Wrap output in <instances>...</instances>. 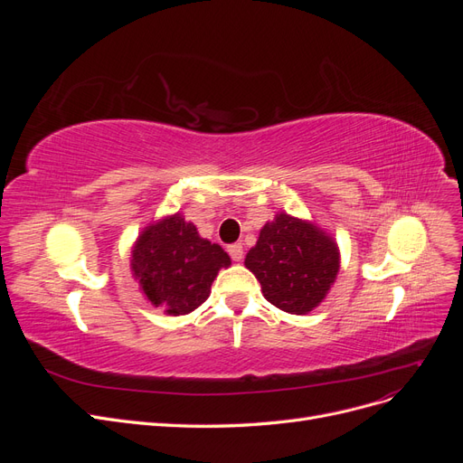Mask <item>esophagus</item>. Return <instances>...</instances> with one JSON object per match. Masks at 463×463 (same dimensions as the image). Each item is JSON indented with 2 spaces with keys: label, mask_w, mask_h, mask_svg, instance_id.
<instances>
[{
  "label": "esophagus",
  "mask_w": 463,
  "mask_h": 463,
  "mask_svg": "<svg viewBox=\"0 0 463 463\" xmlns=\"http://www.w3.org/2000/svg\"><path fill=\"white\" fill-rule=\"evenodd\" d=\"M228 253H230L232 260L240 262V260L243 259V245H241V243H232V245H228Z\"/></svg>",
  "instance_id": "1"
}]
</instances>
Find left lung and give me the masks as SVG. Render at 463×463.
<instances>
[{"mask_svg":"<svg viewBox=\"0 0 463 463\" xmlns=\"http://www.w3.org/2000/svg\"><path fill=\"white\" fill-rule=\"evenodd\" d=\"M245 266L278 309L305 315L325 299L338 274L340 255L335 243L313 223L278 214L260 230Z\"/></svg>","mask_w":463,"mask_h":463,"instance_id":"8db88e82","label":"left lung"}]
</instances>
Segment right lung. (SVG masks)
I'll list each match as a JSON object with an SVG mask.
<instances>
[{
    "label": "right lung",
    "instance_id": "add662e5",
    "mask_svg": "<svg viewBox=\"0 0 463 463\" xmlns=\"http://www.w3.org/2000/svg\"><path fill=\"white\" fill-rule=\"evenodd\" d=\"M131 264L152 305L187 315L206 301L218 270L232 260L220 245L199 237L191 222L174 214L143 232Z\"/></svg>",
    "mask_w": 463,
    "mask_h": 463
}]
</instances>
